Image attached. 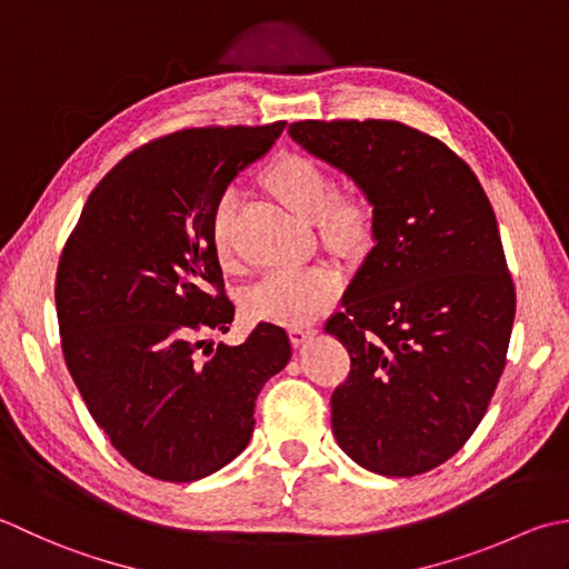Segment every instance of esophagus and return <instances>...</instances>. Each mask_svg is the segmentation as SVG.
I'll return each mask as SVG.
<instances>
[{
  "label": "esophagus",
  "mask_w": 569,
  "mask_h": 569,
  "mask_svg": "<svg viewBox=\"0 0 569 569\" xmlns=\"http://www.w3.org/2000/svg\"><path fill=\"white\" fill-rule=\"evenodd\" d=\"M311 336H317L315 327H292V329H289V339H292L295 346H305L307 341H311Z\"/></svg>",
  "instance_id": "34e87169"
}]
</instances>
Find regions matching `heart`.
<instances>
[{
	"mask_svg": "<svg viewBox=\"0 0 569 569\" xmlns=\"http://www.w3.org/2000/svg\"><path fill=\"white\" fill-rule=\"evenodd\" d=\"M272 191L305 220H317L321 238L336 252H358L368 246L373 216L361 196H337L333 179L319 161L287 154L270 169ZM238 206V191L220 193L211 216V240L220 258H228V228ZM341 287V274L327 262L280 264L264 272L246 292V311L252 319L297 327L315 319Z\"/></svg>",
	"mask_w": 569,
	"mask_h": 569,
	"instance_id": "1",
	"label": "heart"
}]
</instances>
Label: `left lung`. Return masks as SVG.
I'll return each mask as SVG.
<instances>
[{
  "label": "left lung",
  "mask_w": 569,
  "mask_h": 569,
  "mask_svg": "<svg viewBox=\"0 0 569 569\" xmlns=\"http://www.w3.org/2000/svg\"><path fill=\"white\" fill-rule=\"evenodd\" d=\"M287 132L373 211V248L327 323L351 353L331 396L333 437L368 471L417 477L473 435L506 366L516 289L493 208L447 144L402 122Z\"/></svg>",
  "instance_id": "obj_1"
}]
</instances>
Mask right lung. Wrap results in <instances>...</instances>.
Instances as JSON below:
<instances>
[{"mask_svg": "<svg viewBox=\"0 0 569 569\" xmlns=\"http://www.w3.org/2000/svg\"><path fill=\"white\" fill-rule=\"evenodd\" d=\"M284 122L181 130L124 157L80 213L56 277L66 366L112 447L161 481L211 477L248 447L254 400L289 363L282 327L199 353L236 307L211 240L230 181Z\"/></svg>", "mask_w": 569, "mask_h": 569, "instance_id": "1", "label": "right lung"}]
</instances>
